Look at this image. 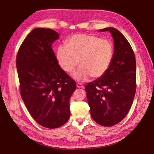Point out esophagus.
Returning a JSON list of instances; mask_svg holds the SVG:
<instances>
[{"label":"esophagus","instance_id":"34e87169","mask_svg":"<svg viewBox=\"0 0 154 154\" xmlns=\"http://www.w3.org/2000/svg\"><path fill=\"white\" fill-rule=\"evenodd\" d=\"M77 88L83 89V88H84V86H83V85L81 84V83H77Z\"/></svg>","mask_w":154,"mask_h":154}]
</instances>
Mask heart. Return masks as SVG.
Returning <instances> with one entry per match:
<instances>
[{"instance_id": "1", "label": "heart", "mask_w": 154, "mask_h": 154, "mask_svg": "<svg viewBox=\"0 0 154 154\" xmlns=\"http://www.w3.org/2000/svg\"><path fill=\"white\" fill-rule=\"evenodd\" d=\"M113 57L111 42L93 35L76 34L66 41V45L58 46L57 58L61 68L71 72L78 63L80 66L72 77L78 82H85L91 76L100 78L110 66Z\"/></svg>"}]
</instances>
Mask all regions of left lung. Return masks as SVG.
Segmentation results:
<instances>
[{"mask_svg": "<svg viewBox=\"0 0 154 154\" xmlns=\"http://www.w3.org/2000/svg\"><path fill=\"white\" fill-rule=\"evenodd\" d=\"M110 32L114 52L110 66L102 77L85 87L90 114L97 124L112 127L125 119L136 91V61L133 50L125 36L114 27Z\"/></svg>", "mask_w": 154, "mask_h": 154, "instance_id": "1", "label": "left lung"}]
</instances>
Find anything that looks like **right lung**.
<instances>
[{"label":"right lung","mask_w":154,"mask_h":154,"mask_svg":"<svg viewBox=\"0 0 154 154\" xmlns=\"http://www.w3.org/2000/svg\"><path fill=\"white\" fill-rule=\"evenodd\" d=\"M59 34L51 29L35 28L23 43L16 66L20 92L31 116L48 128L60 127L69 119V100L77 87L58 65L52 45Z\"/></svg>","instance_id":"1"}]
</instances>
